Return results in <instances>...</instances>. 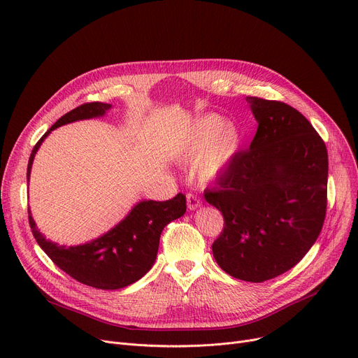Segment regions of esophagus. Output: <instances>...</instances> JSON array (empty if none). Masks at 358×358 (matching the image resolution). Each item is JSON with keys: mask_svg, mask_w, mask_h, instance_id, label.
<instances>
[{"mask_svg": "<svg viewBox=\"0 0 358 358\" xmlns=\"http://www.w3.org/2000/svg\"><path fill=\"white\" fill-rule=\"evenodd\" d=\"M200 206H201V200L197 194H193V193L187 194V208H189L190 210H194V209L200 208Z\"/></svg>", "mask_w": 358, "mask_h": 358, "instance_id": "esophagus-1", "label": "esophagus"}]
</instances>
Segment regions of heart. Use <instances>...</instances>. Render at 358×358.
Listing matches in <instances>:
<instances>
[{
    "instance_id": "heart-1",
    "label": "heart",
    "mask_w": 358,
    "mask_h": 358,
    "mask_svg": "<svg viewBox=\"0 0 358 358\" xmlns=\"http://www.w3.org/2000/svg\"><path fill=\"white\" fill-rule=\"evenodd\" d=\"M239 148V129L234 123H223L217 115H208L192 126L180 146V154L184 159H197L194 164L197 178L209 182L229 166Z\"/></svg>"
}]
</instances>
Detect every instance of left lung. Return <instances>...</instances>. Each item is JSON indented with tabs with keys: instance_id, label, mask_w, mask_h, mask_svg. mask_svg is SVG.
I'll use <instances>...</instances> for the list:
<instances>
[{
	"instance_id": "1",
	"label": "left lung",
	"mask_w": 358,
	"mask_h": 358,
	"mask_svg": "<svg viewBox=\"0 0 358 358\" xmlns=\"http://www.w3.org/2000/svg\"><path fill=\"white\" fill-rule=\"evenodd\" d=\"M247 101L257 134L204 199L224 220L212 245L219 267L235 278L262 283L293 268L321 234L328 152L292 106L259 97Z\"/></svg>"
}]
</instances>
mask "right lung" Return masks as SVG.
<instances>
[{"instance_id":"1","label":"right lung","mask_w":358,"mask_h":358,"mask_svg":"<svg viewBox=\"0 0 358 358\" xmlns=\"http://www.w3.org/2000/svg\"><path fill=\"white\" fill-rule=\"evenodd\" d=\"M110 107V104L100 101L85 103L64 115L34 145L29 158L27 178L34 154L53 129L71 122L103 116ZM185 209L182 193L166 201H141L106 235L84 245L69 248L48 241L37 231L30 212L29 223L37 243L62 271L83 285L101 290H116L135 283L150 270L157 258L162 229L169 222L181 217Z\"/></svg>"}]
</instances>
